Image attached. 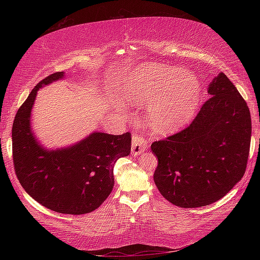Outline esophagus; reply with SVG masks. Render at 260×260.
Segmentation results:
<instances>
[{"instance_id": "esophagus-1", "label": "esophagus", "mask_w": 260, "mask_h": 260, "mask_svg": "<svg viewBox=\"0 0 260 260\" xmlns=\"http://www.w3.org/2000/svg\"><path fill=\"white\" fill-rule=\"evenodd\" d=\"M132 149L131 151L133 155H140L141 152L147 150L148 147V140L146 136L143 135H134L132 139Z\"/></svg>"}]
</instances>
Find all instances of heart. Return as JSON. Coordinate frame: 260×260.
<instances>
[{
  "label": "heart",
  "mask_w": 260,
  "mask_h": 260,
  "mask_svg": "<svg viewBox=\"0 0 260 260\" xmlns=\"http://www.w3.org/2000/svg\"><path fill=\"white\" fill-rule=\"evenodd\" d=\"M128 94L136 103L158 96L148 109V120L155 131L169 133L195 116L201 83L192 72L144 64L132 77Z\"/></svg>",
  "instance_id": "1"
}]
</instances>
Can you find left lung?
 <instances>
[{
    "label": "left lung",
    "instance_id": "8db88e82",
    "mask_svg": "<svg viewBox=\"0 0 260 260\" xmlns=\"http://www.w3.org/2000/svg\"><path fill=\"white\" fill-rule=\"evenodd\" d=\"M210 99L191 124L151 144L158 158V190L180 208H200L222 199L245 173L251 116L236 87L220 72L209 85Z\"/></svg>",
    "mask_w": 260,
    "mask_h": 260
}]
</instances>
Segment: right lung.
<instances>
[{"instance_id":"1","label":"right lung","mask_w":260,"mask_h":260,"mask_svg":"<svg viewBox=\"0 0 260 260\" xmlns=\"http://www.w3.org/2000/svg\"><path fill=\"white\" fill-rule=\"evenodd\" d=\"M64 77L56 72L35 86L20 105L12 125L16 175L25 191L47 209L83 214L99 208L112 191L113 165L131 152L132 135L94 132L69 148L47 150L30 128V112L42 86Z\"/></svg>"}]
</instances>
